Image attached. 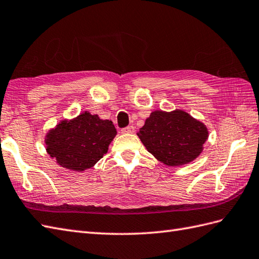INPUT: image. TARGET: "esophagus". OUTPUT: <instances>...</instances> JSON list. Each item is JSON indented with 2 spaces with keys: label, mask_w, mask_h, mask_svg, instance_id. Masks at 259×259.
Returning a JSON list of instances; mask_svg holds the SVG:
<instances>
[{
  "label": "esophagus",
  "mask_w": 259,
  "mask_h": 259,
  "mask_svg": "<svg viewBox=\"0 0 259 259\" xmlns=\"http://www.w3.org/2000/svg\"><path fill=\"white\" fill-rule=\"evenodd\" d=\"M121 132H122V134H134L135 127H134V125H128V127L122 128Z\"/></svg>",
  "instance_id": "obj_1"
}]
</instances>
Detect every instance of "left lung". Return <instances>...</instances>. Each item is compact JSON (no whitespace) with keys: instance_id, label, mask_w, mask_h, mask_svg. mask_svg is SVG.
<instances>
[{"instance_id":"8db88e82","label":"left lung","mask_w":259,"mask_h":259,"mask_svg":"<svg viewBox=\"0 0 259 259\" xmlns=\"http://www.w3.org/2000/svg\"><path fill=\"white\" fill-rule=\"evenodd\" d=\"M138 136L158 161L168 166H181L201 153L208 130L202 122L183 110H155Z\"/></svg>"}]
</instances>
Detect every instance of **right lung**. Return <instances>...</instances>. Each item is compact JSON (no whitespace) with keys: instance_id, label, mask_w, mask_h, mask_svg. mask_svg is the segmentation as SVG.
I'll return each mask as SVG.
<instances>
[{"instance_id":"1","label":"right lung","mask_w":259,"mask_h":259,"mask_svg":"<svg viewBox=\"0 0 259 259\" xmlns=\"http://www.w3.org/2000/svg\"><path fill=\"white\" fill-rule=\"evenodd\" d=\"M117 135L114 123L102 120L85 111L73 120H63L48 132L47 152L59 165L83 171L107 153L108 145Z\"/></svg>"}]
</instances>
